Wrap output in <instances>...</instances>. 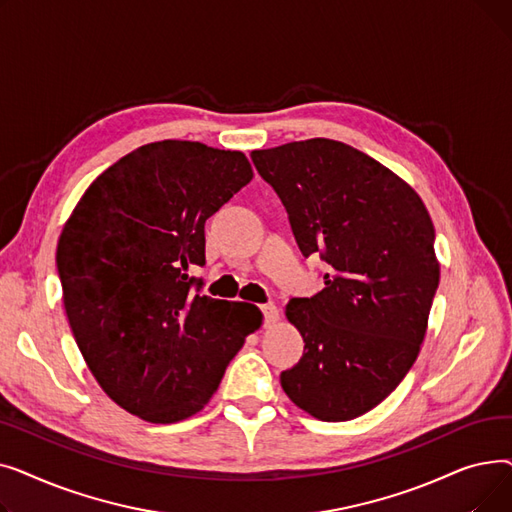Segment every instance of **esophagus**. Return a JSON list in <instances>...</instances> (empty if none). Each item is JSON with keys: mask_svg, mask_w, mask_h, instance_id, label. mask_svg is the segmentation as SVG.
Listing matches in <instances>:
<instances>
[{"mask_svg": "<svg viewBox=\"0 0 512 512\" xmlns=\"http://www.w3.org/2000/svg\"><path fill=\"white\" fill-rule=\"evenodd\" d=\"M261 311L265 315V324H276V321L280 319V309L276 305H272V303L270 305H263Z\"/></svg>", "mask_w": 512, "mask_h": 512, "instance_id": "1", "label": "esophagus"}]
</instances>
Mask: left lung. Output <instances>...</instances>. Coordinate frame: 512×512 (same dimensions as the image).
<instances>
[{"label": "left lung", "instance_id": "8db88e82", "mask_svg": "<svg viewBox=\"0 0 512 512\" xmlns=\"http://www.w3.org/2000/svg\"><path fill=\"white\" fill-rule=\"evenodd\" d=\"M251 157L303 255L330 265L324 290L286 305L305 351L280 384L319 421L355 419L380 405L421 351L440 282L432 218L411 184L346 143L307 139Z\"/></svg>", "mask_w": 512, "mask_h": 512}]
</instances>
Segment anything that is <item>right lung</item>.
Wrapping results in <instances>:
<instances>
[{"label": "right lung", "mask_w": 512, "mask_h": 512, "mask_svg": "<svg viewBox=\"0 0 512 512\" xmlns=\"http://www.w3.org/2000/svg\"><path fill=\"white\" fill-rule=\"evenodd\" d=\"M251 178L242 151L157 141L99 174L66 220L56 261L68 324L130 415L193 417L261 328L255 305L199 294L188 276L205 265V220Z\"/></svg>", "instance_id": "add662e5"}]
</instances>
